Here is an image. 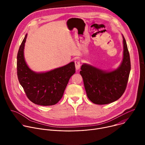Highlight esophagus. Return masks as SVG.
Here are the masks:
<instances>
[{
    "label": "esophagus",
    "instance_id": "1",
    "mask_svg": "<svg viewBox=\"0 0 145 145\" xmlns=\"http://www.w3.org/2000/svg\"><path fill=\"white\" fill-rule=\"evenodd\" d=\"M75 67H76V69L79 70L80 68V61H75Z\"/></svg>",
    "mask_w": 145,
    "mask_h": 145
}]
</instances>
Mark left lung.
Wrapping results in <instances>:
<instances>
[{"label": "left lung", "mask_w": 145, "mask_h": 145, "mask_svg": "<svg viewBox=\"0 0 145 145\" xmlns=\"http://www.w3.org/2000/svg\"><path fill=\"white\" fill-rule=\"evenodd\" d=\"M123 53L119 67L111 71L103 70L83 64L80 72L88 99L96 105H107L119 99L125 92L131 70L130 54L123 35Z\"/></svg>", "instance_id": "left-lung-1"}]
</instances>
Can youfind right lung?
Returning <instances> with one entry per match:
<instances>
[{"mask_svg": "<svg viewBox=\"0 0 145 145\" xmlns=\"http://www.w3.org/2000/svg\"><path fill=\"white\" fill-rule=\"evenodd\" d=\"M27 34L17 55V75L28 99L35 105H54L63 96L71 77L75 73L74 62L45 72H35L26 64L24 49Z\"/></svg>", "mask_w": 145, "mask_h": 145, "instance_id": "add662e5", "label": "right lung"}]
</instances>
